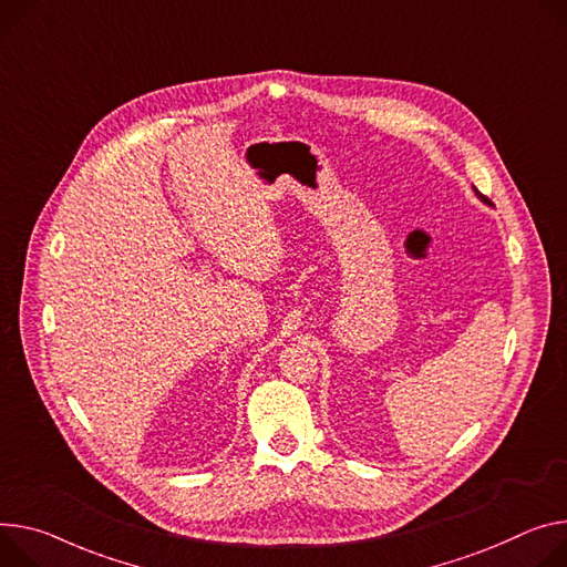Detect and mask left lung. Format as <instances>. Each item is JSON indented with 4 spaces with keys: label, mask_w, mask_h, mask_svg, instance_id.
<instances>
[{
    "label": "left lung",
    "mask_w": 567,
    "mask_h": 567,
    "mask_svg": "<svg viewBox=\"0 0 567 567\" xmlns=\"http://www.w3.org/2000/svg\"><path fill=\"white\" fill-rule=\"evenodd\" d=\"M473 189H475V194H477V198H480V200H484V203H488V198H486V196H482V194H480V192H477V187H473Z\"/></svg>",
    "instance_id": "8db88e82"
}]
</instances>
